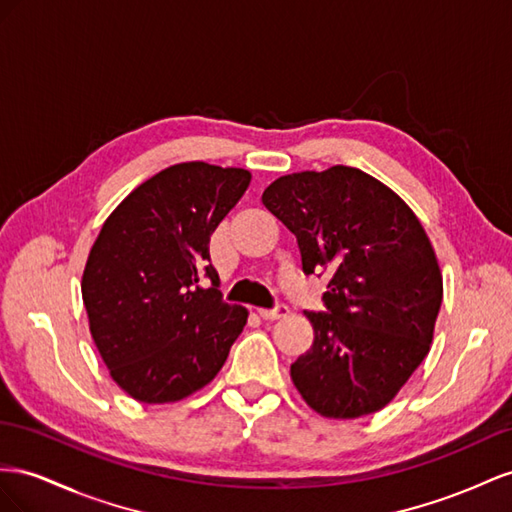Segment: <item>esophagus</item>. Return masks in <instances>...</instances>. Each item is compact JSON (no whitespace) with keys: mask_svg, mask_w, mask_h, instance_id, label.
Wrapping results in <instances>:
<instances>
[{"mask_svg":"<svg viewBox=\"0 0 512 512\" xmlns=\"http://www.w3.org/2000/svg\"><path fill=\"white\" fill-rule=\"evenodd\" d=\"M257 313H259V317H261V319H268V321H274V319H281V317H287L289 309H287V306H285V304H279V306H276V309H259Z\"/></svg>","mask_w":512,"mask_h":512,"instance_id":"1","label":"esophagus"}]
</instances>
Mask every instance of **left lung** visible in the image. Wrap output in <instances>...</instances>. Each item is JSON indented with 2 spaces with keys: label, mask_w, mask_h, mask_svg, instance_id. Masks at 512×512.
Instances as JSON below:
<instances>
[{
  "label": "left lung",
  "mask_w": 512,
  "mask_h": 512,
  "mask_svg": "<svg viewBox=\"0 0 512 512\" xmlns=\"http://www.w3.org/2000/svg\"><path fill=\"white\" fill-rule=\"evenodd\" d=\"M264 206L294 233L304 274L328 272L326 313L291 382L317 414L352 420L386 407L427 358L442 272L410 206L354 167L274 180Z\"/></svg>",
  "instance_id": "left-lung-1"
}]
</instances>
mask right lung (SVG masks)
<instances>
[{
    "label": "right lung",
    "instance_id": "obj_1",
    "mask_svg": "<svg viewBox=\"0 0 512 512\" xmlns=\"http://www.w3.org/2000/svg\"><path fill=\"white\" fill-rule=\"evenodd\" d=\"M251 184L238 167L180 163L139 184L102 225L81 294L107 369L141 403H175L208 386L246 326L223 302L210 236ZM206 273L212 288L198 285Z\"/></svg>",
    "mask_w": 512,
    "mask_h": 512
}]
</instances>
